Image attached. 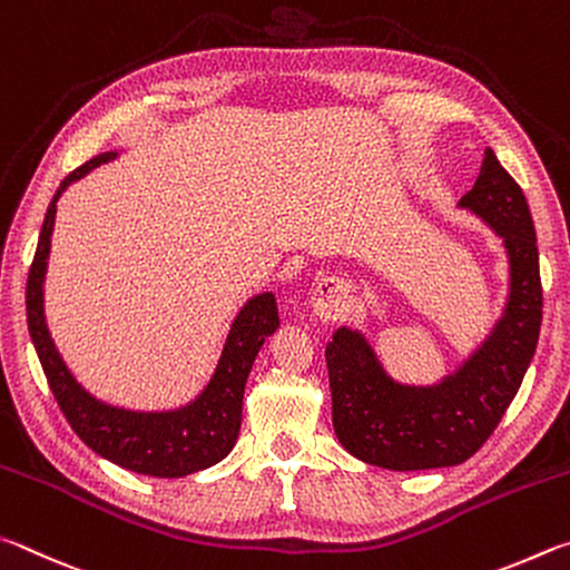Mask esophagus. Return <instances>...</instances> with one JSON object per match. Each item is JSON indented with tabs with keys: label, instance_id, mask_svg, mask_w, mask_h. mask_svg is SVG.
Listing matches in <instances>:
<instances>
[{
	"label": "esophagus",
	"instance_id": "1",
	"mask_svg": "<svg viewBox=\"0 0 570 570\" xmlns=\"http://www.w3.org/2000/svg\"><path fill=\"white\" fill-rule=\"evenodd\" d=\"M341 295H343V285L337 283V279H325V283H321V287H317L315 297H313L315 313L331 315V313L341 311Z\"/></svg>",
	"mask_w": 570,
	"mask_h": 570
}]
</instances>
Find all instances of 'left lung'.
<instances>
[{
  "instance_id": "1",
  "label": "left lung",
  "mask_w": 570,
  "mask_h": 570,
  "mask_svg": "<svg viewBox=\"0 0 570 570\" xmlns=\"http://www.w3.org/2000/svg\"><path fill=\"white\" fill-rule=\"evenodd\" d=\"M461 205L505 239L511 303L481 351L438 387H403L377 365L361 335L341 327L325 347L333 428L347 453L391 471H425L471 458L501 423L535 353L543 317L535 229L521 185L485 147Z\"/></svg>"
}]
</instances>
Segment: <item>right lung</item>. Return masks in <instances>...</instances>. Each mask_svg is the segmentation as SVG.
Masks as SVG:
<instances>
[{
  "label": "right lung",
  "instance_id": "right-lung-1",
  "mask_svg": "<svg viewBox=\"0 0 570 570\" xmlns=\"http://www.w3.org/2000/svg\"><path fill=\"white\" fill-rule=\"evenodd\" d=\"M112 157L115 155L109 153L92 157L82 167L72 169L57 187L52 203L47 207L37 253L27 277V325L59 411L65 413L72 431L95 453L142 475L183 478L219 463L235 448L239 421H243V395L249 367H253L259 345L279 325L277 305L273 293H263L255 295L239 311L233 331L227 335L215 377L205 387V393L183 411L132 413L99 403L82 391L69 375L52 337H49L42 307V283L59 195L65 193L69 183L85 177L89 169Z\"/></svg>",
  "mask_w": 570,
  "mask_h": 570
}]
</instances>
